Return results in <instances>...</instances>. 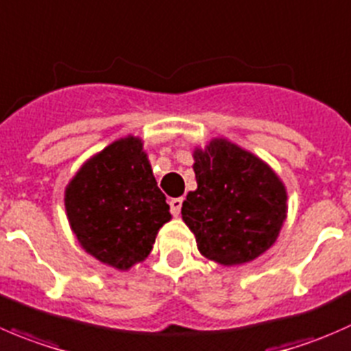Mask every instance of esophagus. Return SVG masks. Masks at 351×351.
I'll return each mask as SVG.
<instances>
[{
    "mask_svg": "<svg viewBox=\"0 0 351 351\" xmlns=\"http://www.w3.org/2000/svg\"><path fill=\"white\" fill-rule=\"evenodd\" d=\"M171 213L174 215V217H179L180 213V208H182V197H174V199H171Z\"/></svg>",
    "mask_w": 351,
    "mask_h": 351,
    "instance_id": "obj_1",
    "label": "esophagus"
}]
</instances>
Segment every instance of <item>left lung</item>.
<instances>
[{
    "label": "left lung",
    "mask_w": 351,
    "mask_h": 351,
    "mask_svg": "<svg viewBox=\"0 0 351 351\" xmlns=\"http://www.w3.org/2000/svg\"><path fill=\"white\" fill-rule=\"evenodd\" d=\"M197 189L182 203V220L204 258L242 265L275 244L287 217V191L263 160L227 140L194 152Z\"/></svg>",
    "instance_id": "1"
}]
</instances>
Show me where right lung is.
<instances>
[{
	"mask_svg": "<svg viewBox=\"0 0 351 351\" xmlns=\"http://www.w3.org/2000/svg\"><path fill=\"white\" fill-rule=\"evenodd\" d=\"M64 204L82 247L117 269L143 261L171 220L143 143L133 136L90 158L66 187Z\"/></svg>",
	"mask_w": 351,
	"mask_h": 351,
	"instance_id": "add662e5",
	"label": "right lung"
}]
</instances>
